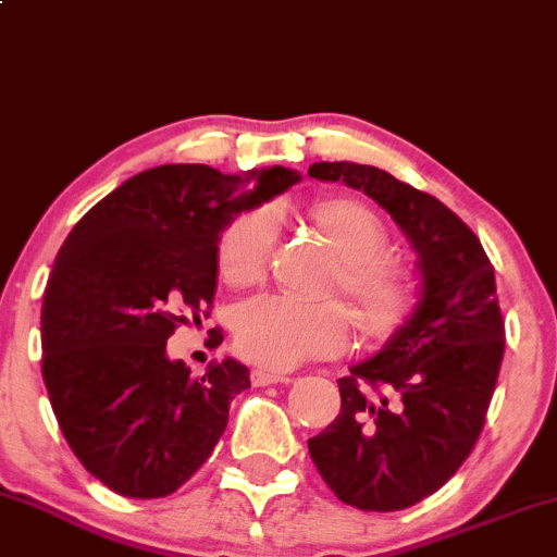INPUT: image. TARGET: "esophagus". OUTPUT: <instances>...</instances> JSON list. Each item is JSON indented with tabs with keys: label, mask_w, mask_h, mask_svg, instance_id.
Here are the masks:
<instances>
[{
	"label": "esophagus",
	"mask_w": 557,
	"mask_h": 557,
	"mask_svg": "<svg viewBox=\"0 0 557 557\" xmlns=\"http://www.w3.org/2000/svg\"><path fill=\"white\" fill-rule=\"evenodd\" d=\"M289 373H276L268 371V368H255L252 371V384L255 386H271V384H289Z\"/></svg>",
	"instance_id": "esophagus-1"
}]
</instances>
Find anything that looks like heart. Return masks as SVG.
<instances>
[{"mask_svg": "<svg viewBox=\"0 0 557 557\" xmlns=\"http://www.w3.org/2000/svg\"><path fill=\"white\" fill-rule=\"evenodd\" d=\"M318 226L345 258L342 289L358 305L371 329H389L410 305V281L386 260L389 231L373 210L358 202H331L315 212ZM278 239V212L260 208L223 231L221 273L231 284L262 278ZM239 352L271 371H289L310 358L345 352L352 318L339 302H308L292 295H258L234 315Z\"/></svg>", "mask_w": 557, "mask_h": 557, "instance_id": "1", "label": "heart"}]
</instances>
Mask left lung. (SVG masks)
Here are the masks:
<instances>
[{
  "mask_svg": "<svg viewBox=\"0 0 557 557\" xmlns=\"http://www.w3.org/2000/svg\"><path fill=\"white\" fill-rule=\"evenodd\" d=\"M384 208L416 252L418 302L373 358L339 379L342 410L308 440L342 503L403 510L463 466L484 426L505 349L495 268L471 228L436 197L358 162H312Z\"/></svg>",
  "mask_w": 557,
  "mask_h": 557,
  "instance_id": "8db88e82",
  "label": "left lung"
}]
</instances>
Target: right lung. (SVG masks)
<instances>
[{
  "mask_svg": "<svg viewBox=\"0 0 557 557\" xmlns=\"http://www.w3.org/2000/svg\"><path fill=\"white\" fill-rule=\"evenodd\" d=\"M299 178L281 165L239 176L197 162L149 168L60 247L44 292L41 376L67 445L117 495H171L226 431L247 366L212 360L195 379L165 345L178 323L208 315L223 231Z\"/></svg>",
  "mask_w": 557,
  "mask_h": 557,
  "instance_id": "1",
  "label": "right lung"
}]
</instances>
